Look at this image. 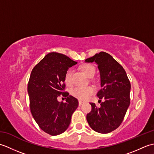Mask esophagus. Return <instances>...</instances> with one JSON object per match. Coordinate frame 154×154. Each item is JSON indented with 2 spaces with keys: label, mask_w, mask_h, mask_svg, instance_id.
Wrapping results in <instances>:
<instances>
[{
  "label": "esophagus",
  "mask_w": 154,
  "mask_h": 154,
  "mask_svg": "<svg viewBox=\"0 0 154 154\" xmlns=\"http://www.w3.org/2000/svg\"><path fill=\"white\" fill-rule=\"evenodd\" d=\"M83 104V103L82 102V101L79 100V106H81V105H82Z\"/></svg>",
  "instance_id": "34e87169"
}]
</instances>
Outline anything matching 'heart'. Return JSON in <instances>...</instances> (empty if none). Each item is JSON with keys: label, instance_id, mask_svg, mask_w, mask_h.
Segmentation results:
<instances>
[{"label": "heart", "instance_id": "heart-1", "mask_svg": "<svg viewBox=\"0 0 154 154\" xmlns=\"http://www.w3.org/2000/svg\"><path fill=\"white\" fill-rule=\"evenodd\" d=\"M81 70L88 77L91 78L94 76L95 73V68L93 65L85 63L83 64L80 67ZM64 81L65 84L67 86H71L73 83L72 81V71L71 69H68L65 74ZM94 93V89L92 87H76L71 91L72 95L80 100H85L88 98H89L91 95Z\"/></svg>", "mask_w": 154, "mask_h": 154}]
</instances>
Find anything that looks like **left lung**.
<instances>
[{"instance_id":"1","label":"left lung","mask_w":154,"mask_h":154,"mask_svg":"<svg viewBox=\"0 0 154 154\" xmlns=\"http://www.w3.org/2000/svg\"><path fill=\"white\" fill-rule=\"evenodd\" d=\"M85 62H95L100 75V87L98 93L100 106L91 103L92 110L87 120L94 131L106 134L119 127L124 120L130 103V82L126 73L119 62L109 54L100 51L86 59Z\"/></svg>"}]
</instances>
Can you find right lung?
Segmentation results:
<instances>
[{
	"instance_id": "right-lung-1",
	"label": "right lung",
	"mask_w": 154,
	"mask_h": 154,
	"mask_svg": "<svg viewBox=\"0 0 154 154\" xmlns=\"http://www.w3.org/2000/svg\"><path fill=\"white\" fill-rule=\"evenodd\" d=\"M77 63L65 55L51 52L31 72L28 84L31 113L40 128L51 136L61 134L67 129L72 114L79 106L76 98L63 92L65 74ZM60 96L67 97L66 102H58L57 97Z\"/></svg>"
}]
</instances>
